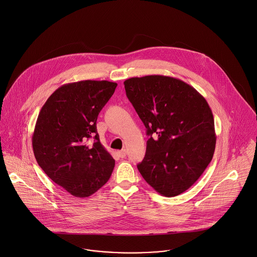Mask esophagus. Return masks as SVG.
Instances as JSON below:
<instances>
[{
	"label": "esophagus",
	"mask_w": 257,
	"mask_h": 257,
	"mask_svg": "<svg viewBox=\"0 0 257 257\" xmlns=\"http://www.w3.org/2000/svg\"><path fill=\"white\" fill-rule=\"evenodd\" d=\"M117 154H118V156H119L120 158H124V157L126 156V151H125V149H122V150L118 151Z\"/></svg>",
	"instance_id": "34e87169"
}]
</instances>
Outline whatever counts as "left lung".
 Returning <instances> with one entry per match:
<instances>
[{"label":"left lung","instance_id":"8db88e82","mask_svg":"<svg viewBox=\"0 0 257 257\" xmlns=\"http://www.w3.org/2000/svg\"><path fill=\"white\" fill-rule=\"evenodd\" d=\"M123 84L149 137L138 165L141 176L166 197L183 193L203 174L215 151L207 101L185 81L166 75L132 77Z\"/></svg>","mask_w":257,"mask_h":257}]
</instances>
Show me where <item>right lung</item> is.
I'll return each instance as SVG.
<instances>
[{
	"label": "right lung",
	"mask_w": 257,
	"mask_h": 257,
	"mask_svg": "<svg viewBox=\"0 0 257 257\" xmlns=\"http://www.w3.org/2000/svg\"><path fill=\"white\" fill-rule=\"evenodd\" d=\"M117 85L108 80L64 84L47 99L37 117L32 135L36 161L75 197L93 194L114 170L115 160L100 142L96 121Z\"/></svg>",
	"instance_id": "add662e5"
}]
</instances>
